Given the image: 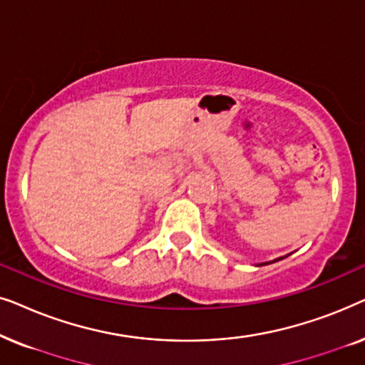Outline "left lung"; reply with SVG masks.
Here are the masks:
<instances>
[{"instance_id": "1", "label": "left lung", "mask_w": 365, "mask_h": 365, "mask_svg": "<svg viewBox=\"0 0 365 365\" xmlns=\"http://www.w3.org/2000/svg\"><path fill=\"white\" fill-rule=\"evenodd\" d=\"M276 261H281V259H276ZM276 261H272V262H276ZM266 264H269V262H266Z\"/></svg>"}]
</instances>
